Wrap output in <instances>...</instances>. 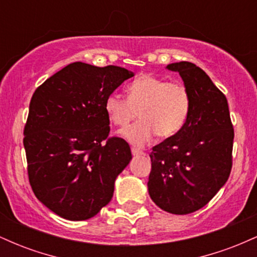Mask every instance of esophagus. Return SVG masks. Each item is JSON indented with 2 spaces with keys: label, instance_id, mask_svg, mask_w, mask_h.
<instances>
[{
  "label": "esophagus",
  "instance_id": "1",
  "mask_svg": "<svg viewBox=\"0 0 257 257\" xmlns=\"http://www.w3.org/2000/svg\"><path fill=\"white\" fill-rule=\"evenodd\" d=\"M132 153L134 156H143V155H145V153H144V151H141V150H139V149H135V147H132Z\"/></svg>",
  "mask_w": 257,
  "mask_h": 257
}]
</instances>
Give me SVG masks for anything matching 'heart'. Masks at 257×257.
Segmentation results:
<instances>
[{
  "instance_id": "1",
  "label": "heart",
  "mask_w": 257,
  "mask_h": 257,
  "mask_svg": "<svg viewBox=\"0 0 257 257\" xmlns=\"http://www.w3.org/2000/svg\"><path fill=\"white\" fill-rule=\"evenodd\" d=\"M104 108L108 120L120 128L129 124L138 111L140 119L122 134L129 143L141 146L156 134L175 135L188 118L191 98L184 84L144 75L126 87V99L117 93L106 96Z\"/></svg>"
}]
</instances>
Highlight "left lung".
Listing matches in <instances>:
<instances>
[{
  "instance_id": "8db88e82",
  "label": "left lung",
  "mask_w": 257,
  "mask_h": 257,
  "mask_svg": "<svg viewBox=\"0 0 257 257\" xmlns=\"http://www.w3.org/2000/svg\"><path fill=\"white\" fill-rule=\"evenodd\" d=\"M191 98L185 125L152 149L150 197L170 214L199 210L228 180L234 131L225 94L202 69L188 61L169 64Z\"/></svg>"
}]
</instances>
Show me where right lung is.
<instances>
[{"label": "right lung", "mask_w": 257, "mask_h": 257, "mask_svg": "<svg viewBox=\"0 0 257 257\" xmlns=\"http://www.w3.org/2000/svg\"><path fill=\"white\" fill-rule=\"evenodd\" d=\"M133 76L119 66L77 61L35 90L24 128L29 181L59 216L88 220L110 203L132 152L125 140L108 138L104 101Z\"/></svg>", "instance_id": "right-lung-1"}]
</instances>
